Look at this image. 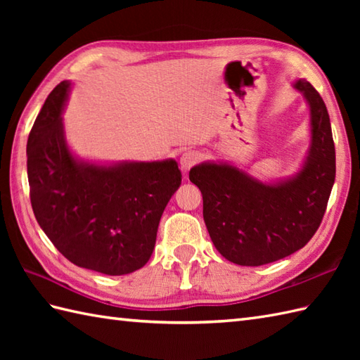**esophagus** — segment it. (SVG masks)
Masks as SVG:
<instances>
[{
  "label": "esophagus",
  "instance_id": "34e87169",
  "mask_svg": "<svg viewBox=\"0 0 360 360\" xmlns=\"http://www.w3.org/2000/svg\"><path fill=\"white\" fill-rule=\"evenodd\" d=\"M200 159H201V155L198 151H195V150H188L186 153H182L181 160H179L181 170L184 172V173H187L190 168H192Z\"/></svg>",
  "mask_w": 360,
  "mask_h": 360
}]
</instances>
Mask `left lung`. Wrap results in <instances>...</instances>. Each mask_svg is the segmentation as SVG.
<instances>
[{
  "instance_id": "obj_1",
  "label": "left lung",
  "mask_w": 360,
  "mask_h": 360,
  "mask_svg": "<svg viewBox=\"0 0 360 360\" xmlns=\"http://www.w3.org/2000/svg\"><path fill=\"white\" fill-rule=\"evenodd\" d=\"M309 112V147L294 174L258 179L227 160L190 170L202 193V217L217 250L240 266H262L302 249L325 215L335 179V150L325 102L297 79Z\"/></svg>"
}]
</instances>
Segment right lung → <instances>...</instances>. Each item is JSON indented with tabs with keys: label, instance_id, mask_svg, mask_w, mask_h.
<instances>
[{
	"label": "right lung",
	"instance_id": "1",
	"mask_svg": "<svg viewBox=\"0 0 360 360\" xmlns=\"http://www.w3.org/2000/svg\"><path fill=\"white\" fill-rule=\"evenodd\" d=\"M72 89L63 80L46 98L27 139L34 215L60 254L105 275L147 264L165 205L181 186L174 159L101 162L75 155L63 112Z\"/></svg>",
	"mask_w": 360,
	"mask_h": 360
}]
</instances>
